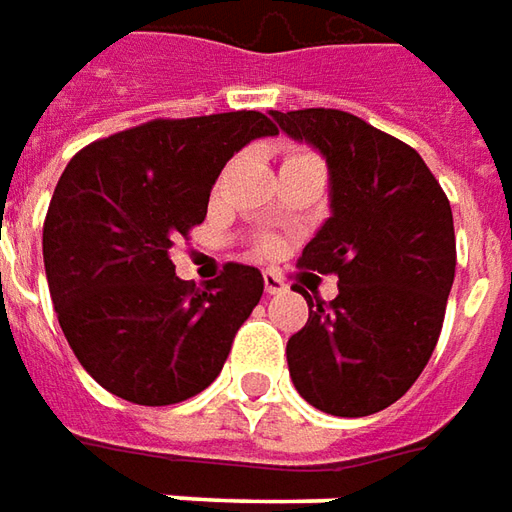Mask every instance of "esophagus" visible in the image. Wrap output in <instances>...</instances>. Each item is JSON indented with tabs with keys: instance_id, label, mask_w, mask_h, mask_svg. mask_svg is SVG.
Instances as JSON below:
<instances>
[{
	"instance_id": "34e87169",
	"label": "esophagus",
	"mask_w": 512,
	"mask_h": 512,
	"mask_svg": "<svg viewBox=\"0 0 512 512\" xmlns=\"http://www.w3.org/2000/svg\"><path fill=\"white\" fill-rule=\"evenodd\" d=\"M264 292L267 295H281V292H286V284L275 273H264Z\"/></svg>"
}]
</instances>
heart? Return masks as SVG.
Returning a JSON list of instances; mask_svg holds the SVG:
<instances>
[{
  "label": "heart",
  "mask_w": 512,
  "mask_h": 512,
  "mask_svg": "<svg viewBox=\"0 0 512 512\" xmlns=\"http://www.w3.org/2000/svg\"><path fill=\"white\" fill-rule=\"evenodd\" d=\"M292 157H303V154H292Z\"/></svg>",
  "instance_id": "heart-1"
}]
</instances>
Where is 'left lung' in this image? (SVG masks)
<instances>
[{
  "label": "left lung",
  "mask_w": 512,
  "mask_h": 512,
  "mask_svg": "<svg viewBox=\"0 0 512 512\" xmlns=\"http://www.w3.org/2000/svg\"><path fill=\"white\" fill-rule=\"evenodd\" d=\"M320 151L331 217L300 267L339 275V295L297 289L308 322L286 344L300 397L331 416H369L411 389L436 350L455 281V226L441 184L402 140L342 110H270Z\"/></svg>",
  "instance_id": "left-lung-1"
}]
</instances>
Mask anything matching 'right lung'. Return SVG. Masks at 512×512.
Returning a JSON list of instances; mask_svg holds the SVG:
<instances>
[{
	"label": "right lung",
	"mask_w": 512,
	"mask_h": 512,
	"mask_svg": "<svg viewBox=\"0 0 512 512\" xmlns=\"http://www.w3.org/2000/svg\"><path fill=\"white\" fill-rule=\"evenodd\" d=\"M278 134L256 110L151 121L82 148L43 223V267L65 339L99 386L137 405H173L212 383L264 278L226 264L195 289L170 248L204 223L220 170Z\"/></svg>",
	"instance_id": "1"
}]
</instances>
